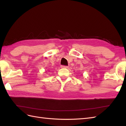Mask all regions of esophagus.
<instances>
[{
  "mask_svg": "<svg viewBox=\"0 0 126 126\" xmlns=\"http://www.w3.org/2000/svg\"><path fill=\"white\" fill-rule=\"evenodd\" d=\"M61 68H68V66H64V65H61Z\"/></svg>",
  "mask_w": 126,
  "mask_h": 126,
  "instance_id": "34e87169",
  "label": "esophagus"
}]
</instances>
